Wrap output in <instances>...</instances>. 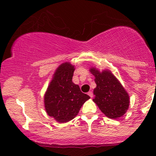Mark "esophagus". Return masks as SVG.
<instances>
[{"instance_id":"1","label":"esophagus","mask_w":156,"mask_h":156,"mask_svg":"<svg viewBox=\"0 0 156 156\" xmlns=\"http://www.w3.org/2000/svg\"><path fill=\"white\" fill-rule=\"evenodd\" d=\"M88 95H89V97H90L91 98L93 97V93L91 92V91H89V92H88Z\"/></svg>"}]
</instances>
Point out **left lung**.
I'll return each mask as SVG.
<instances>
[{
  "label": "left lung",
  "mask_w": 156,
  "mask_h": 156,
  "mask_svg": "<svg viewBox=\"0 0 156 156\" xmlns=\"http://www.w3.org/2000/svg\"><path fill=\"white\" fill-rule=\"evenodd\" d=\"M97 87L94 89L93 101L109 119H116L124 115L129 106V96L119 81L109 70L100 72L91 67Z\"/></svg>",
  "instance_id": "8db88e82"
}]
</instances>
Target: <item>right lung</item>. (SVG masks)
Listing matches in <instances>:
<instances>
[{
    "label": "right lung",
    "instance_id": "obj_1",
    "mask_svg": "<svg viewBox=\"0 0 156 156\" xmlns=\"http://www.w3.org/2000/svg\"><path fill=\"white\" fill-rule=\"evenodd\" d=\"M74 66L69 62L59 65L44 96V108L57 122L66 123L78 114L89 96L82 93L79 85L72 82Z\"/></svg>",
    "mask_w": 156,
    "mask_h": 156
}]
</instances>
